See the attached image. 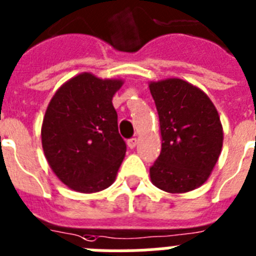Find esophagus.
Returning <instances> with one entry per match:
<instances>
[{
    "mask_svg": "<svg viewBox=\"0 0 256 256\" xmlns=\"http://www.w3.org/2000/svg\"><path fill=\"white\" fill-rule=\"evenodd\" d=\"M128 146H130V149H133V148L136 146L137 145V138H134V137H132V138H130V140H128Z\"/></svg>",
    "mask_w": 256,
    "mask_h": 256,
    "instance_id": "34e87169",
    "label": "esophagus"
}]
</instances>
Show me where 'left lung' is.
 I'll use <instances>...</instances> for the list:
<instances>
[{"label": "left lung", "instance_id": "left-lung-1", "mask_svg": "<svg viewBox=\"0 0 256 256\" xmlns=\"http://www.w3.org/2000/svg\"><path fill=\"white\" fill-rule=\"evenodd\" d=\"M161 126V153L150 168L153 184L171 194L198 188L208 179L222 148L216 107L200 88L170 78L149 85Z\"/></svg>", "mask_w": 256, "mask_h": 256}]
</instances>
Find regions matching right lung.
Wrapping results in <instances>:
<instances>
[{"label": "right lung", "instance_id": "right-lung-1", "mask_svg": "<svg viewBox=\"0 0 256 256\" xmlns=\"http://www.w3.org/2000/svg\"><path fill=\"white\" fill-rule=\"evenodd\" d=\"M123 82L82 73L50 99L42 144L50 168L64 184L92 194L112 184L126 145L118 130L112 96Z\"/></svg>", "mask_w": 256, "mask_h": 256}]
</instances>
